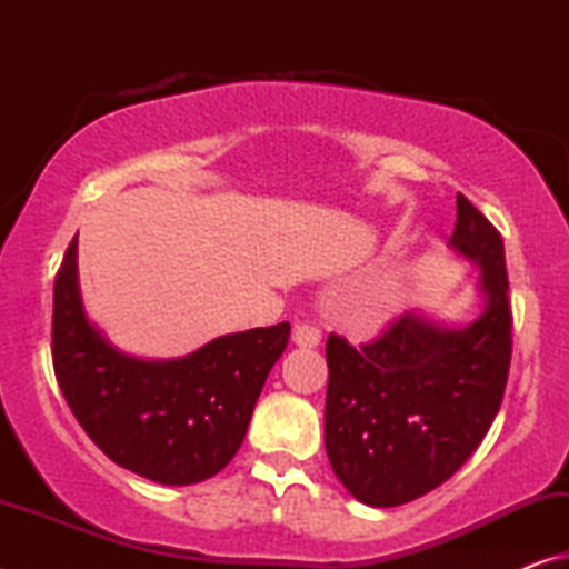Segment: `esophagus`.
<instances>
[{"label": "esophagus", "instance_id": "esophagus-1", "mask_svg": "<svg viewBox=\"0 0 569 569\" xmlns=\"http://www.w3.org/2000/svg\"><path fill=\"white\" fill-rule=\"evenodd\" d=\"M293 343L301 349H313L321 343V331L311 323H296L293 326Z\"/></svg>", "mask_w": 569, "mask_h": 569}]
</instances>
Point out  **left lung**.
<instances>
[{
  "instance_id": "1",
  "label": "left lung",
  "mask_w": 569,
  "mask_h": 569,
  "mask_svg": "<svg viewBox=\"0 0 569 569\" xmlns=\"http://www.w3.org/2000/svg\"><path fill=\"white\" fill-rule=\"evenodd\" d=\"M449 248L479 271L475 321L449 326L409 311L361 349L336 333L326 341V455L369 507L407 505L445 485L502 403L512 356L505 243L461 192Z\"/></svg>"
}]
</instances>
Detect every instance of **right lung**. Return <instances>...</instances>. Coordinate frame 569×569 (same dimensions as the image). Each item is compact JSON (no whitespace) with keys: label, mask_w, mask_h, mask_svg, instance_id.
Here are the masks:
<instances>
[{"label":"right lung","mask_w":569,"mask_h":569,"mask_svg":"<svg viewBox=\"0 0 569 569\" xmlns=\"http://www.w3.org/2000/svg\"><path fill=\"white\" fill-rule=\"evenodd\" d=\"M291 323L218 336L180 359H138L90 321L77 236L54 281L52 361L67 403L114 465L168 487L206 481L236 457Z\"/></svg>","instance_id":"right-lung-1"}]
</instances>
